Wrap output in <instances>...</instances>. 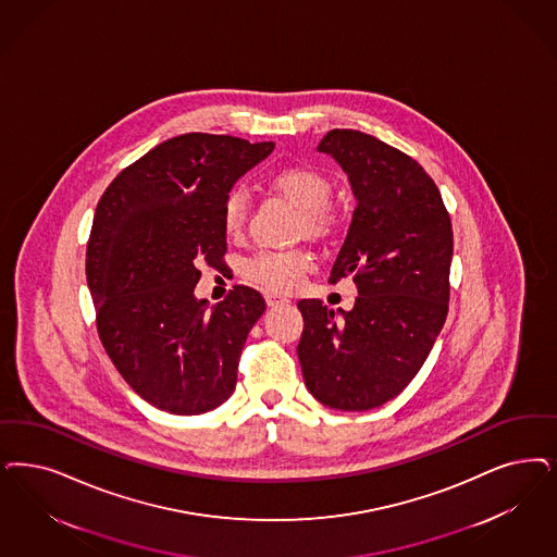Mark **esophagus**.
Here are the masks:
<instances>
[{
  "mask_svg": "<svg viewBox=\"0 0 557 557\" xmlns=\"http://www.w3.org/2000/svg\"><path fill=\"white\" fill-rule=\"evenodd\" d=\"M265 302H268L269 307H280V305H286L288 298H284V296L275 294V292H265Z\"/></svg>",
  "mask_w": 557,
  "mask_h": 557,
  "instance_id": "34e87169",
  "label": "esophagus"
}]
</instances>
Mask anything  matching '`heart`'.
<instances>
[{"mask_svg":"<svg viewBox=\"0 0 557 557\" xmlns=\"http://www.w3.org/2000/svg\"><path fill=\"white\" fill-rule=\"evenodd\" d=\"M277 191L302 208L305 228L310 234H323L333 222V211L329 208L331 183L325 174L317 173L308 166H288L271 178ZM247 222V195L243 189H232L222 206V224L228 234H238ZM310 268V257L300 250H259L243 265V273L250 282L273 289L288 292L296 288L300 277Z\"/></svg>","mask_w":557,"mask_h":557,"instance_id":"obj_1","label":"heart"}]
</instances>
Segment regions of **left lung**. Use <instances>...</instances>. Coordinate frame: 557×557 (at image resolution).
I'll use <instances>...</instances> for the list:
<instances>
[{
    "instance_id": "1",
    "label": "left lung",
    "mask_w": 557,
    "mask_h": 557,
    "mask_svg": "<svg viewBox=\"0 0 557 557\" xmlns=\"http://www.w3.org/2000/svg\"><path fill=\"white\" fill-rule=\"evenodd\" d=\"M344 169L356 210L329 284L351 277V310L300 300L298 360L310 395L342 411L391 401L420 372L448 314L453 226L430 174L372 135L321 139Z\"/></svg>"
}]
</instances>
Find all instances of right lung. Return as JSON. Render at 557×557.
Segmentation results:
<instances>
[{
  "label": "right lung",
  "mask_w": 557,
  "mask_h": 557,
  "mask_svg": "<svg viewBox=\"0 0 557 557\" xmlns=\"http://www.w3.org/2000/svg\"><path fill=\"white\" fill-rule=\"evenodd\" d=\"M273 141L185 134L116 174L98 201L86 277L98 337L119 374L174 416L206 413L236 386L240 351L265 312L257 289L234 286L210 308L193 289L226 255L222 206Z\"/></svg>",
  "instance_id": "add662e5"
}]
</instances>
